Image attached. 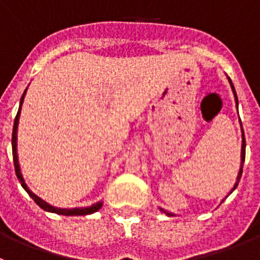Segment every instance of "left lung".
<instances>
[{"instance_id": "1", "label": "left lung", "mask_w": 260, "mask_h": 260, "mask_svg": "<svg viewBox=\"0 0 260 260\" xmlns=\"http://www.w3.org/2000/svg\"><path fill=\"white\" fill-rule=\"evenodd\" d=\"M228 79H229V83H230V87L231 89H233V93H234V99H235V104H237L238 107V96H237V92H235V88L234 86H233V82H231V79L228 76ZM241 131H242V148H241V168H239V172H238V176H237V182L234 184V186H233V189L230 190V193H233V191L237 189L238 184H239V180H241L242 177V171H243V164H245V156H246V140H245V134H243V128H242V123H241ZM229 193V194H230ZM160 209V211H162L164 214H167L169 215V217H173V213H171V211H167V210H164V209L158 208Z\"/></svg>"}]
</instances>
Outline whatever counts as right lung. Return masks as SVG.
Wrapping results in <instances>:
<instances>
[{
    "instance_id": "1",
    "label": "right lung",
    "mask_w": 260,
    "mask_h": 260,
    "mask_svg": "<svg viewBox=\"0 0 260 260\" xmlns=\"http://www.w3.org/2000/svg\"><path fill=\"white\" fill-rule=\"evenodd\" d=\"M26 91H27V87H26L25 92L22 93V98L19 100V108L18 112H17V116L14 119V126H13V136H12V148H13V160H14V168H15V174L18 177L19 182L22 185V187L26 190V193L29 194L32 200L36 201V204L38 205L39 208L43 209L45 211H49V213H55V214L60 215H88L92 214V213H96L98 210L102 209L103 206V201L96 202V204L91 205V206H87V208H73V209H66V208H55L50 205L49 202H46L45 200H42L41 197H38L34 191L27 186L25 178L22 176V172H21V167H19V160H18V152H17V137H18V124H19V116H21V108H22L23 99H25Z\"/></svg>"
}]
</instances>
